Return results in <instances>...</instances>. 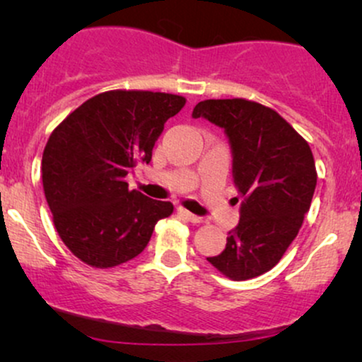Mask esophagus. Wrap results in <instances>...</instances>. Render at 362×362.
Returning a JSON list of instances; mask_svg holds the SVG:
<instances>
[{
  "instance_id": "obj_1",
  "label": "esophagus",
  "mask_w": 362,
  "mask_h": 362,
  "mask_svg": "<svg viewBox=\"0 0 362 362\" xmlns=\"http://www.w3.org/2000/svg\"><path fill=\"white\" fill-rule=\"evenodd\" d=\"M178 213L184 216L187 221H190V223H195V224L204 223V218H201V216H195V214L189 213V211H185V209H178Z\"/></svg>"
}]
</instances>
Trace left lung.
Masks as SVG:
<instances>
[{"mask_svg": "<svg viewBox=\"0 0 362 362\" xmlns=\"http://www.w3.org/2000/svg\"><path fill=\"white\" fill-rule=\"evenodd\" d=\"M192 117L224 129L242 197L240 223L228 235L226 248L207 262L233 281L262 276L282 259L308 213L317 187L313 153L289 122L262 103L204 100L194 107Z\"/></svg>", "mask_w": 362, "mask_h": 362, "instance_id": "8db88e82", "label": "left lung"}]
</instances>
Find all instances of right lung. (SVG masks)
I'll list each match as a JSON object with an SVG mask.
<instances>
[{
  "label": "right lung",
  "mask_w": 362,
  "mask_h": 362,
  "mask_svg": "<svg viewBox=\"0 0 362 362\" xmlns=\"http://www.w3.org/2000/svg\"><path fill=\"white\" fill-rule=\"evenodd\" d=\"M185 105L180 95L112 90L71 112L49 136L42 184L57 233L81 262L109 269L146 248L155 224L173 213L124 180L151 161L165 122Z\"/></svg>",
  "instance_id": "obj_1"
}]
</instances>
